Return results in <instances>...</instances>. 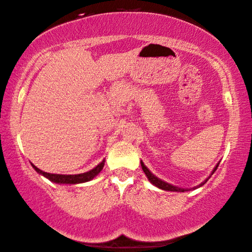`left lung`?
Wrapping results in <instances>:
<instances>
[{"mask_svg": "<svg viewBox=\"0 0 252 252\" xmlns=\"http://www.w3.org/2000/svg\"><path fill=\"white\" fill-rule=\"evenodd\" d=\"M218 164H220V163H218ZM218 164L215 166V169L213 170V172H211V175L214 174L215 171H216V169L218 168ZM141 165H142V169H143V171H144V174L147 175V177H148V180L150 181V183H153L154 186H156L157 188H159V189H162V190H165V191H177V192H184V191H187V189H182V188H178V187H175V186H172V184H169V183H166V182H164V181H162V180H159V178H157L155 175L153 174V172H151L149 169L147 168V166L144 165V163L143 162H141ZM209 177H210V176H209ZM209 177L207 178V180H205L204 182H203V183H201L199 184L198 187H196V188H199V187H202L203 184H205L208 182V180H209ZM196 188H193V189H196Z\"/></svg>", "mask_w": 252, "mask_h": 252, "instance_id": "left-lung-1", "label": "left lung"}]
</instances>
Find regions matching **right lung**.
Returning a JSON list of instances; mask_svg holds the SVG:
<instances>
[{"mask_svg":"<svg viewBox=\"0 0 252 252\" xmlns=\"http://www.w3.org/2000/svg\"><path fill=\"white\" fill-rule=\"evenodd\" d=\"M104 162L105 159H103L98 165L95 166L93 170L83 172V174H78V175H59V174H49V172H44L42 171L41 169H38L37 166H35L34 164L32 168L35 169L38 174L43 175L44 177H47L48 180H50L54 183H59V184H78V183H84V182H88L90 180H93L95 176H97L101 172V170L104 166Z\"/></svg>","mask_w":252,"mask_h":252,"instance_id":"add662e5","label":"right lung"}]
</instances>
